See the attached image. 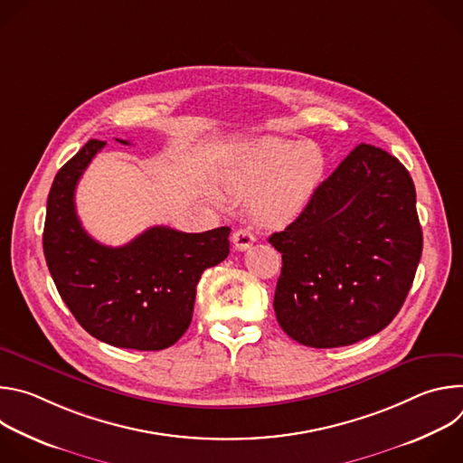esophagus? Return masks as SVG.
<instances>
[{"label":"esophagus","mask_w":463,"mask_h":463,"mask_svg":"<svg viewBox=\"0 0 463 463\" xmlns=\"http://www.w3.org/2000/svg\"><path fill=\"white\" fill-rule=\"evenodd\" d=\"M232 243L236 250H247L254 243V234L245 227L236 229L232 234Z\"/></svg>","instance_id":"1"}]
</instances>
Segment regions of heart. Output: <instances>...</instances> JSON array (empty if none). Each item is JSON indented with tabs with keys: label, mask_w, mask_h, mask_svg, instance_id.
Here are the masks:
<instances>
[{
	"label": "heart",
	"mask_w": 463,
	"mask_h": 463,
	"mask_svg": "<svg viewBox=\"0 0 463 463\" xmlns=\"http://www.w3.org/2000/svg\"><path fill=\"white\" fill-rule=\"evenodd\" d=\"M324 172V154L313 143L258 137L238 145L222 168V181L248 197L252 216L268 227L295 220L309 202Z\"/></svg>",
	"instance_id": "1"
}]
</instances>
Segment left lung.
Wrapping results in <instances>:
<instances>
[{"mask_svg": "<svg viewBox=\"0 0 463 463\" xmlns=\"http://www.w3.org/2000/svg\"><path fill=\"white\" fill-rule=\"evenodd\" d=\"M269 243L282 252L273 307L291 339L337 348L375 335L402 309L421 258L412 177L363 143Z\"/></svg>", "mask_w": 463, "mask_h": 463, "instance_id": "1", "label": "left lung"}]
</instances>
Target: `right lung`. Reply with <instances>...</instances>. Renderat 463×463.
I'll return each instance as SVG.
<instances>
[{
	"label": "right lung",
	"mask_w": 463,
	"mask_h": 463,
	"mask_svg": "<svg viewBox=\"0 0 463 463\" xmlns=\"http://www.w3.org/2000/svg\"><path fill=\"white\" fill-rule=\"evenodd\" d=\"M104 145L88 141L52 181L43 227L47 268L90 335L117 348L165 350L190 326L203 271L227 258L231 229L194 234L157 225L122 247L99 243L77 216L75 188Z\"/></svg>",
	"instance_id": "right-lung-1"
}]
</instances>
